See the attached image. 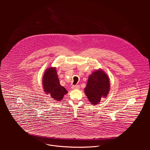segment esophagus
Segmentation results:
<instances>
[{"mask_svg": "<svg viewBox=\"0 0 150 150\" xmlns=\"http://www.w3.org/2000/svg\"><path fill=\"white\" fill-rule=\"evenodd\" d=\"M71 88L73 89H78L80 88V86L79 85H76V86H71Z\"/></svg>", "mask_w": 150, "mask_h": 150, "instance_id": "34e87169", "label": "esophagus"}]
</instances>
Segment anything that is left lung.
<instances>
[{
    "instance_id": "left-lung-1",
    "label": "left lung",
    "mask_w": 150,
    "mask_h": 150,
    "mask_svg": "<svg viewBox=\"0 0 150 150\" xmlns=\"http://www.w3.org/2000/svg\"><path fill=\"white\" fill-rule=\"evenodd\" d=\"M110 88V80L107 74L99 69L89 76L84 91L90 103L96 105L100 102L102 98L107 96Z\"/></svg>"
}]
</instances>
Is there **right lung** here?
<instances>
[{"instance_id":"1","label":"right lung","mask_w":150,"mask_h":150,"mask_svg":"<svg viewBox=\"0 0 150 150\" xmlns=\"http://www.w3.org/2000/svg\"><path fill=\"white\" fill-rule=\"evenodd\" d=\"M43 86L45 93L50 94L51 97L55 100H61L64 96L67 93L64 86L60 85L57 75L56 67H50L44 73Z\"/></svg>"}]
</instances>
